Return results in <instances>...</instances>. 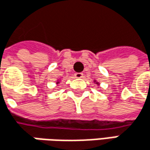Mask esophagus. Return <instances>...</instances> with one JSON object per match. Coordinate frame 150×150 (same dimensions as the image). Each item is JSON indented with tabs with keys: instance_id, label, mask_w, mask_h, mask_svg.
<instances>
[{
	"instance_id": "1",
	"label": "esophagus",
	"mask_w": 150,
	"mask_h": 150,
	"mask_svg": "<svg viewBox=\"0 0 150 150\" xmlns=\"http://www.w3.org/2000/svg\"><path fill=\"white\" fill-rule=\"evenodd\" d=\"M75 78H78V79L82 78V77H83V74H82V73H75Z\"/></svg>"
}]
</instances>
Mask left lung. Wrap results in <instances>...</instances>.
<instances>
[{
  "label": "left lung",
  "instance_id": "left-lung-1",
  "mask_svg": "<svg viewBox=\"0 0 150 150\" xmlns=\"http://www.w3.org/2000/svg\"><path fill=\"white\" fill-rule=\"evenodd\" d=\"M94 82H95L96 84H97V85H100V83H99V82H97V81H96V80H94Z\"/></svg>",
  "mask_w": 150,
  "mask_h": 150
}]
</instances>
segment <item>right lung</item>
<instances>
[{
    "mask_svg": "<svg viewBox=\"0 0 150 150\" xmlns=\"http://www.w3.org/2000/svg\"><path fill=\"white\" fill-rule=\"evenodd\" d=\"M60 83V80H57V81H56V84H59Z\"/></svg>",
    "mask_w": 150,
    "mask_h": 150,
    "instance_id": "add662e5",
    "label": "right lung"
}]
</instances>
